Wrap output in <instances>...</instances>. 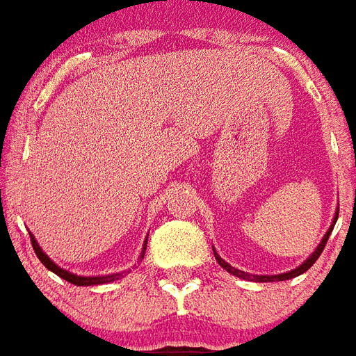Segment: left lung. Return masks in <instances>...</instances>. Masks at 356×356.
<instances>
[{
    "label": "left lung",
    "instance_id": "obj_1",
    "mask_svg": "<svg viewBox=\"0 0 356 356\" xmlns=\"http://www.w3.org/2000/svg\"><path fill=\"white\" fill-rule=\"evenodd\" d=\"M338 213H340V208L336 210V213H334V219H332V225H330V229L327 231V234L323 236V240H321V244L315 248V251L309 255L304 263L300 264V266H296L295 270H289V272H283V274H276V276H259V274H248V272H242V270L238 268H234V266H231V264L227 263V261H223V259L219 257L218 255V251L213 250V257H216V261L219 263V266H223V268L227 270V272H231L232 276H236V277H242V280H248V282H259V283H263V282H285V280H291V277H296V276H300V274H304L306 270L312 268L314 266V263L319 259V255L323 253V250H325V244H327V240L328 236H330V232H332L334 225H336V221H338Z\"/></svg>",
    "mask_w": 356,
    "mask_h": 356
}]
</instances>
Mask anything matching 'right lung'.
Here are the masks:
<instances>
[{"instance_id": "1", "label": "right lung", "mask_w": 356, "mask_h": 356, "mask_svg": "<svg viewBox=\"0 0 356 356\" xmlns=\"http://www.w3.org/2000/svg\"><path fill=\"white\" fill-rule=\"evenodd\" d=\"M29 236H31V245H33V250H35L39 261H41V263L44 264V266H47L50 272H54V274H58L60 277H63L65 282L73 283V285H80V287H88V285H103V283H111V282H116V280H122V277H124L127 272H131V268H129V270H124V272H116V274H106V276H79V274H73V272H69V270L58 266V264H56L54 261L48 257L44 251H42V248L39 245V242H37L35 236H33V234H29ZM146 244H148V236H146V240H144L143 251H140V255H138L137 263H140V261L144 259Z\"/></svg>"}]
</instances>
